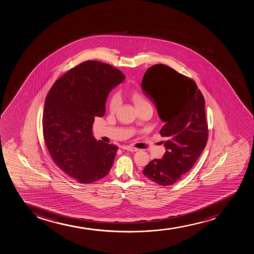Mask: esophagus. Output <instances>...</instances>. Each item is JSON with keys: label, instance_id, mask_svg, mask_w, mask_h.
Listing matches in <instances>:
<instances>
[{"label": "esophagus", "instance_id": "1", "mask_svg": "<svg viewBox=\"0 0 254 254\" xmlns=\"http://www.w3.org/2000/svg\"><path fill=\"white\" fill-rule=\"evenodd\" d=\"M122 148L125 149V150L130 151V152H136V151H138V149L136 148V147H130V146H123Z\"/></svg>", "mask_w": 254, "mask_h": 254}]
</instances>
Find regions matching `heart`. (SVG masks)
<instances>
[{
	"instance_id": "1",
	"label": "heart",
	"mask_w": 254,
	"mask_h": 254,
	"mask_svg": "<svg viewBox=\"0 0 254 254\" xmlns=\"http://www.w3.org/2000/svg\"><path fill=\"white\" fill-rule=\"evenodd\" d=\"M129 97L131 99L134 105L136 106L137 110H141L144 107H151L150 103L148 102L146 97H145L142 93L137 90L131 91L129 94ZM120 96L118 94H115L111 97L109 101V109L112 112H116L118 111V107L120 106Z\"/></svg>"
}]
</instances>
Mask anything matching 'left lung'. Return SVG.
Listing matches in <instances>:
<instances>
[{
  "mask_svg": "<svg viewBox=\"0 0 254 254\" xmlns=\"http://www.w3.org/2000/svg\"><path fill=\"white\" fill-rule=\"evenodd\" d=\"M142 89L165 123L160 134L166 148L142 173L156 184L171 186L193 167L207 142L205 99L193 79L164 64L147 68Z\"/></svg>",
  "mask_w": 254,
  "mask_h": 254,
  "instance_id": "obj_1",
  "label": "left lung"
}]
</instances>
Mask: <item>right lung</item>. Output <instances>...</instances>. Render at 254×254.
<instances>
[{"label":"right lung","instance_id":"add662e5","mask_svg":"<svg viewBox=\"0 0 254 254\" xmlns=\"http://www.w3.org/2000/svg\"><path fill=\"white\" fill-rule=\"evenodd\" d=\"M125 79L118 68L85 61L55 82L47 95L43 131L55 164L79 183H93L109 173L118 147L93 136L109 92Z\"/></svg>","mask_w":254,"mask_h":254}]
</instances>
